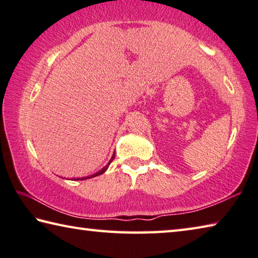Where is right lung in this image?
<instances>
[{
    "label": "right lung",
    "instance_id": "right-lung-1",
    "mask_svg": "<svg viewBox=\"0 0 258 258\" xmlns=\"http://www.w3.org/2000/svg\"><path fill=\"white\" fill-rule=\"evenodd\" d=\"M113 159H114V155H113L112 156V159L110 160V162H108V163H107V165H105V166H104V168L102 169V170H99L98 171V172H96V173H95V174H93V175H90V177H85V178H78V179H75V180H86V179H89V178H93V177H96V175H99V174H103L104 172H105V171L107 170V168H108V165H110V163H111V162L113 161Z\"/></svg>",
    "mask_w": 258,
    "mask_h": 258
}]
</instances>
